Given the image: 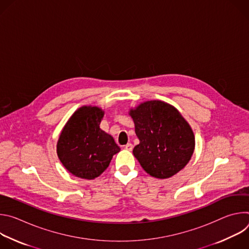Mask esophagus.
<instances>
[{"mask_svg":"<svg viewBox=\"0 0 249 249\" xmlns=\"http://www.w3.org/2000/svg\"><path fill=\"white\" fill-rule=\"evenodd\" d=\"M125 149L128 150V151H132L133 150V145L131 143H128L126 146H125Z\"/></svg>","mask_w":249,"mask_h":249,"instance_id":"1","label":"esophagus"}]
</instances>
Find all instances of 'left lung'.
Masks as SVG:
<instances>
[{
    "instance_id": "1",
    "label": "left lung",
    "mask_w": 249,
    "mask_h": 249,
    "mask_svg": "<svg viewBox=\"0 0 249 249\" xmlns=\"http://www.w3.org/2000/svg\"><path fill=\"white\" fill-rule=\"evenodd\" d=\"M140 140L133 154L151 176L169 178L189 162L195 137L188 122L174 106L160 100L145 101L131 108Z\"/></svg>"
}]
</instances>
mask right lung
<instances>
[{
  "mask_svg": "<svg viewBox=\"0 0 249 249\" xmlns=\"http://www.w3.org/2000/svg\"><path fill=\"white\" fill-rule=\"evenodd\" d=\"M104 111L97 106H82L64 126L57 155L66 169L84 179H94L120 152L114 139L99 128Z\"/></svg>",
  "mask_w": 249,
  "mask_h": 249,
  "instance_id": "add662e5",
  "label": "right lung"
}]
</instances>
